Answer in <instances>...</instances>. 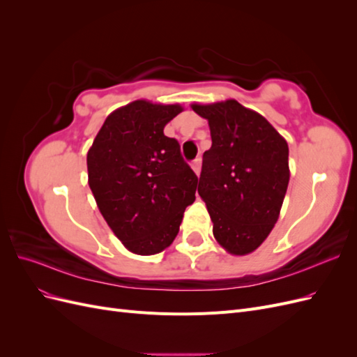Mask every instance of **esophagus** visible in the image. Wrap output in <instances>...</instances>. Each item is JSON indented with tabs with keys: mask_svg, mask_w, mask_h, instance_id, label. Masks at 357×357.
Returning a JSON list of instances; mask_svg holds the SVG:
<instances>
[{
	"mask_svg": "<svg viewBox=\"0 0 357 357\" xmlns=\"http://www.w3.org/2000/svg\"><path fill=\"white\" fill-rule=\"evenodd\" d=\"M192 169L195 171L197 176H199V172H201V158H197L195 160L192 162Z\"/></svg>",
	"mask_w": 357,
	"mask_h": 357,
	"instance_id": "1",
	"label": "esophagus"
}]
</instances>
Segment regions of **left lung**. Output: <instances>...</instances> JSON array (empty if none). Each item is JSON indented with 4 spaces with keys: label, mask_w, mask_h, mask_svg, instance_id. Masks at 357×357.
<instances>
[{
    "label": "left lung",
    "mask_w": 357,
    "mask_h": 357,
    "mask_svg": "<svg viewBox=\"0 0 357 357\" xmlns=\"http://www.w3.org/2000/svg\"><path fill=\"white\" fill-rule=\"evenodd\" d=\"M207 119L211 147L202 156L198 193L214 238L232 255H247L273 231L289 185L286 139L264 116L238 101L192 104Z\"/></svg>",
    "instance_id": "left-lung-1"
}]
</instances>
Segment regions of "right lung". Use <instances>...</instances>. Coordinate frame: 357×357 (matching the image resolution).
Wrapping results in <instances>:
<instances>
[{
    "label": "right lung",
    "mask_w": 357,
    "mask_h": 357,
    "mask_svg": "<svg viewBox=\"0 0 357 357\" xmlns=\"http://www.w3.org/2000/svg\"><path fill=\"white\" fill-rule=\"evenodd\" d=\"M178 104L138 100L105 119L88 152L89 188L112 231L129 252L159 253L174 241L195 201L198 177L165 125Z\"/></svg>",
    "instance_id": "right-lung-1"
}]
</instances>
